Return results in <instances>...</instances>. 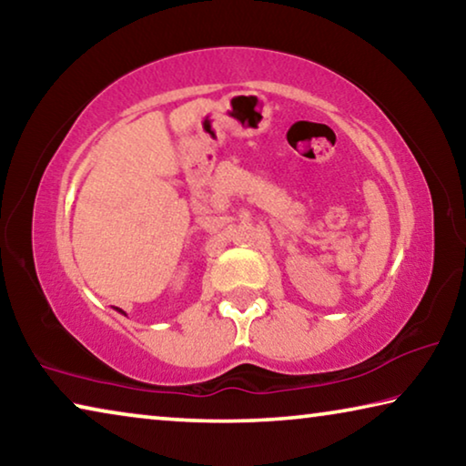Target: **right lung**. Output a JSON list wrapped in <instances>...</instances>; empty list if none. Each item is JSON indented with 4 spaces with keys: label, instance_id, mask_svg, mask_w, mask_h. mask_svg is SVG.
<instances>
[{
    "label": "right lung",
    "instance_id": "add662e5",
    "mask_svg": "<svg viewBox=\"0 0 466 466\" xmlns=\"http://www.w3.org/2000/svg\"><path fill=\"white\" fill-rule=\"evenodd\" d=\"M115 310H116V312H121V314H125V312H123V310H121V309H115Z\"/></svg>",
    "mask_w": 466,
    "mask_h": 466
}]
</instances>
